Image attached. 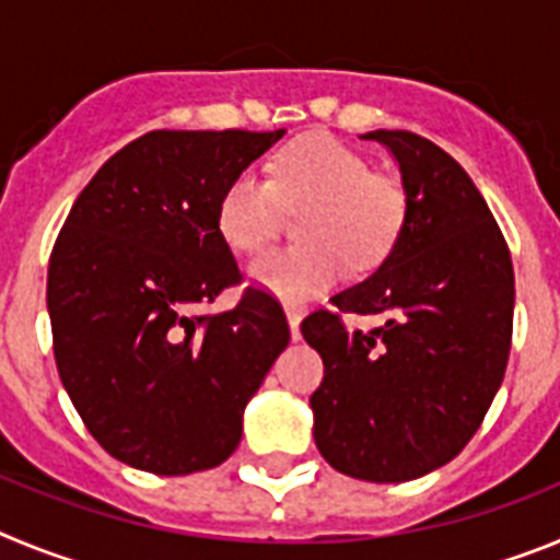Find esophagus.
I'll return each instance as SVG.
<instances>
[{"label":"esophagus","mask_w":560,"mask_h":560,"mask_svg":"<svg viewBox=\"0 0 560 560\" xmlns=\"http://www.w3.org/2000/svg\"><path fill=\"white\" fill-rule=\"evenodd\" d=\"M285 316H289L291 339L300 341V339H303V334H300V323H303V316H300V311H294V308H285Z\"/></svg>","instance_id":"obj_1"}]
</instances>
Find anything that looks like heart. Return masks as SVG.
Masks as SVG:
<instances>
[{
	"label": "heart",
	"instance_id": "b5f03b06",
	"mask_svg": "<svg viewBox=\"0 0 560 560\" xmlns=\"http://www.w3.org/2000/svg\"><path fill=\"white\" fill-rule=\"evenodd\" d=\"M280 201L303 207L296 235L303 244L271 249L249 264V280L285 303H305L341 277L345 257L355 269L387 255L407 224L404 185L378 176L361 156L334 137H311L285 148L264 179L241 171L224 187L215 226L235 252L269 244Z\"/></svg>",
	"mask_w": 560,
	"mask_h": 560
}]
</instances>
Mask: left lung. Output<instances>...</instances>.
Returning a JSON list of instances; mask_svg holds the SVG:
<instances>
[{"label": "left lung", "mask_w": 560, "mask_h": 560, "mask_svg": "<svg viewBox=\"0 0 560 560\" xmlns=\"http://www.w3.org/2000/svg\"><path fill=\"white\" fill-rule=\"evenodd\" d=\"M398 162L407 224L378 269L330 296L341 314L381 316L348 330L316 311L303 336L325 361L314 395L316 448L336 471L407 482L457 457L508 368L513 264L471 176L412 131L361 133Z\"/></svg>", "instance_id": "8db88e82"}]
</instances>
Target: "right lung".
<instances>
[{"instance_id":"obj_1","label":"right lung","mask_w":560,"mask_h":560,"mask_svg":"<svg viewBox=\"0 0 560 560\" xmlns=\"http://www.w3.org/2000/svg\"><path fill=\"white\" fill-rule=\"evenodd\" d=\"M283 133H145L83 187L52 246L58 375L92 438L131 468L182 477L224 463L289 345L283 308L260 289L196 314L241 280L215 226L221 192Z\"/></svg>"}]
</instances>
